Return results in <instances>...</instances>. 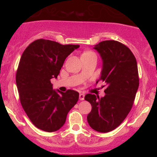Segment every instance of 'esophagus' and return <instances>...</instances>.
I'll return each mask as SVG.
<instances>
[{"label": "esophagus", "mask_w": 157, "mask_h": 157, "mask_svg": "<svg viewBox=\"0 0 157 157\" xmlns=\"http://www.w3.org/2000/svg\"><path fill=\"white\" fill-rule=\"evenodd\" d=\"M84 97H85V95L84 94H80V95H79V99H80V100H84Z\"/></svg>", "instance_id": "esophagus-1"}]
</instances>
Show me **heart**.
I'll list each match as a JSON object with an SVG mask.
<instances>
[{
  "mask_svg": "<svg viewBox=\"0 0 157 157\" xmlns=\"http://www.w3.org/2000/svg\"><path fill=\"white\" fill-rule=\"evenodd\" d=\"M84 54H94V53L91 52H85Z\"/></svg>",
  "mask_w": 157,
  "mask_h": 157,
  "instance_id": "heart-1",
  "label": "heart"
}]
</instances>
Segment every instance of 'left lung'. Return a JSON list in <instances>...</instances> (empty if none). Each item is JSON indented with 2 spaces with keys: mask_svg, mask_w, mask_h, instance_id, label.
<instances>
[{
  "mask_svg": "<svg viewBox=\"0 0 157 157\" xmlns=\"http://www.w3.org/2000/svg\"><path fill=\"white\" fill-rule=\"evenodd\" d=\"M102 61L99 80L106 82L105 96L88 94L85 100L91 105L87 116L89 125L106 133L118 127L130 112L139 88L137 63L127 46L116 40H104L93 48Z\"/></svg>",
  "mask_w": 157,
  "mask_h": 157,
  "instance_id": "1",
  "label": "left lung"
}]
</instances>
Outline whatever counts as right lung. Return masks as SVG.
I'll use <instances>...</instances> for the list:
<instances>
[{
    "label": "right lung",
    "mask_w": 157,
    "mask_h": 157,
    "mask_svg": "<svg viewBox=\"0 0 157 157\" xmlns=\"http://www.w3.org/2000/svg\"><path fill=\"white\" fill-rule=\"evenodd\" d=\"M79 45H62L39 39L29 45L20 60L16 84L23 109L37 128L54 132L66 122L68 111L77 103L79 93L53 89L64 61Z\"/></svg>",
    "instance_id": "obj_1"
}]
</instances>
